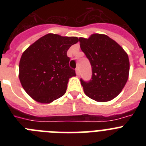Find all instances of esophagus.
<instances>
[{
  "label": "esophagus",
  "mask_w": 146,
  "mask_h": 146,
  "mask_svg": "<svg viewBox=\"0 0 146 146\" xmlns=\"http://www.w3.org/2000/svg\"><path fill=\"white\" fill-rule=\"evenodd\" d=\"M76 74H77V75H79L80 74V70H79V68L77 67V69H76Z\"/></svg>",
  "instance_id": "esophagus-1"
}]
</instances>
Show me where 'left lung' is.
<instances>
[{
	"label": "left lung",
	"instance_id": "obj_1",
	"mask_svg": "<svg viewBox=\"0 0 146 146\" xmlns=\"http://www.w3.org/2000/svg\"><path fill=\"white\" fill-rule=\"evenodd\" d=\"M80 48L90 61L92 76L80 82L85 94L96 102L116 97L127 82L129 72L128 55L114 40L104 34L79 38Z\"/></svg>",
	"mask_w": 146,
	"mask_h": 146
}]
</instances>
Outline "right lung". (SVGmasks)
Wrapping results in <instances>:
<instances>
[{"label": "right lung", "mask_w": 146, "mask_h": 146, "mask_svg": "<svg viewBox=\"0 0 146 146\" xmlns=\"http://www.w3.org/2000/svg\"><path fill=\"white\" fill-rule=\"evenodd\" d=\"M78 41L75 36L49 33L23 52L19 78L24 90L34 100L50 103L64 96L69 79L76 76L75 70L69 66L67 51Z\"/></svg>", "instance_id": "right-lung-1"}]
</instances>
